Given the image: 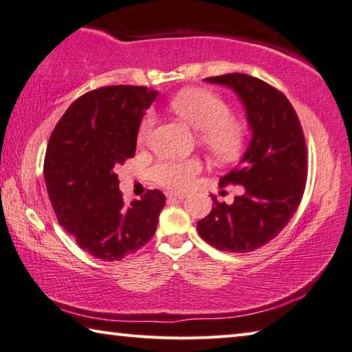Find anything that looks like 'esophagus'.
Returning a JSON list of instances; mask_svg holds the SVG:
<instances>
[{
	"mask_svg": "<svg viewBox=\"0 0 352 352\" xmlns=\"http://www.w3.org/2000/svg\"><path fill=\"white\" fill-rule=\"evenodd\" d=\"M166 195H168V199H170V200H183L184 197H186L184 194H178V192H168Z\"/></svg>",
	"mask_w": 352,
	"mask_h": 352,
	"instance_id": "34e87169",
	"label": "esophagus"
}]
</instances>
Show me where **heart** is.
<instances>
[{"label":"heart","instance_id":"b5f03b06","mask_svg":"<svg viewBox=\"0 0 352 352\" xmlns=\"http://www.w3.org/2000/svg\"><path fill=\"white\" fill-rule=\"evenodd\" d=\"M178 116L200 130V141L219 160H231L241 152L245 140L243 124L230 115V107L216 93L205 88H186L170 100ZM153 126V115L146 113L138 129V141L144 142ZM201 170L199 158H177L157 164L155 182L169 189H184Z\"/></svg>","mask_w":352,"mask_h":352}]
</instances>
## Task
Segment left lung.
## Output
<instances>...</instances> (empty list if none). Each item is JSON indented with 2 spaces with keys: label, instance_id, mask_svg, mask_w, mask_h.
Here are the masks:
<instances>
[{
  "label": "left lung",
  "instance_id": "1",
  "mask_svg": "<svg viewBox=\"0 0 352 352\" xmlns=\"http://www.w3.org/2000/svg\"><path fill=\"white\" fill-rule=\"evenodd\" d=\"M233 90L245 109L252 140L241 162L220 177V186L241 184L231 205L212 197L197 231L222 252L248 253L265 245L294 216L305 192L306 142L294 107L276 88L253 76L231 73L205 79Z\"/></svg>",
  "mask_w": 352,
  "mask_h": 352
}]
</instances>
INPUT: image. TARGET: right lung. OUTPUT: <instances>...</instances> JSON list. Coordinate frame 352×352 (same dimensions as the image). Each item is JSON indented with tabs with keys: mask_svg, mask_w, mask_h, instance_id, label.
Instances as JSON below:
<instances>
[{
	"mask_svg": "<svg viewBox=\"0 0 352 352\" xmlns=\"http://www.w3.org/2000/svg\"><path fill=\"white\" fill-rule=\"evenodd\" d=\"M158 91L113 85L83 94L52 130L45 183L58 223L82 250L121 261L152 239L166 197L147 190L124 205L115 168L132 158L144 111Z\"/></svg>",
	"mask_w": 352,
	"mask_h": 352,
	"instance_id": "right-lung-1",
	"label": "right lung"
}]
</instances>
